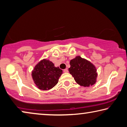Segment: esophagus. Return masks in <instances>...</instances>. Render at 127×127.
I'll list each match as a JSON object with an SVG mask.
<instances>
[{
	"instance_id": "esophagus-1",
	"label": "esophagus",
	"mask_w": 127,
	"mask_h": 127,
	"mask_svg": "<svg viewBox=\"0 0 127 127\" xmlns=\"http://www.w3.org/2000/svg\"><path fill=\"white\" fill-rule=\"evenodd\" d=\"M64 72H65V73H66V72H68V69L67 68H65V69L64 70Z\"/></svg>"
}]
</instances>
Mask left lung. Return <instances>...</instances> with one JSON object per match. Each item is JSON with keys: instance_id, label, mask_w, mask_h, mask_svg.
Returning <instances> with one entry per match:
<instances>
[{"instance_id": "obj_1", "label": "left lung", "mask_w": 127, "mask_h": 127, "mask_svg": "<svg viewBox=\"0 0 127 127\" xmlns=\"http://www.w3.org/2000/svg\"><path fill=\"white\" fill-rule=\"evenodd\" d=\"M70 74L80 86L86 87L92 86L96 82V68L90 61L78 56L70 61Z\"/></svg>"}]
</instances>
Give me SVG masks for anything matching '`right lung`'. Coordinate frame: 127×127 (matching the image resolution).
<instances>
[{"instance_id": "1", "label": "right lung", "mask_w": 127, "mask_h": 127, "mask_svg": "<svg viewBox=\"0 0 127 127\" xmlns=\"http://www.w3.org/2000/svg\"><path fill=\"white\" fill-rule=\"evenodd\" d=\"M62 70L55 67L52 62L43 59L38 62L32 71V76L34 82L39 89L49 90L59 82Z\"/></svg>"}]
</instances>
